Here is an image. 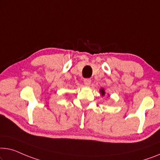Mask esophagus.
Returning a JSON list of instances; mask_svg holds the SVG:
<instances>
[{
    "label": "esophagus",
    "mask_w": 160,
    "mask_h": 160,
    "mask_svg": "<svg viewBox=\"0 0 160 160\" xmlns=\"http://www.w3.org/2000/svg\"><path fill=\"white\" fill-rule=\"evenodd\" d=\"M90 83H91V80L89 79V78H85L84 80V84L85 86H89Z\"/></svg>",
    "instance_id": "esophagus-1"
}]
</instances>
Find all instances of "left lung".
Returning <instances> with one entry per match:
<instances>
[{"instance_id": "left-lung-1", "label": "left lung", "mask_w": 160, "mask_h": 160, "mask_svg": "<svg viewBox=\"0 0 160 160\" xmlns=\"http://www.w3.org/2000/svg\"><path fill=\"white\" fill-rule=\"evenodd\" d=\"M100 92H101L102 96H103V95H105V93H106V92H105V90H104L103 88H101V89L100 90Z\"/></svg>"}]
</instances>
